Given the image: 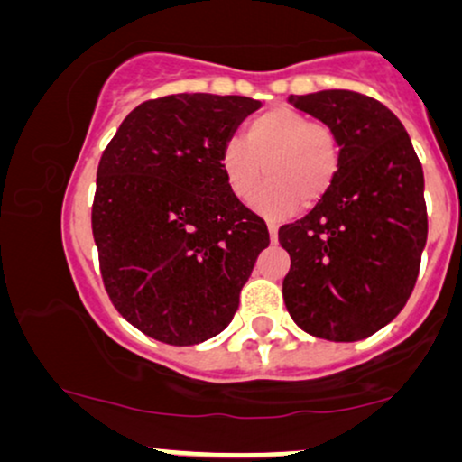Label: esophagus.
<instances>
[{"label": "esophagus", "mask_w": 462, "mask_h": 462, "mask_svg": "<svg viewBox=\"0 0 462 462\" xmlns=\"http://www.w3.org/2000/svg\"><path fill=\"white\" fill-rule=\"evenodd\" d=\"M268 232H270V238H272V243H276V238H278V224L276 222H268Z\"/></svg>", "instance_id": "obj_1"}]
</instances>
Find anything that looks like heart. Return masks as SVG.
<instances>
[{
  "mask_svg": "<svg viewBox=\"0 0 462 462\" xmlns=\"http://www.w3.org/2000/svg\"><path fill=\"white\" fill-rule=\"evenodd\" d=\"M219 167L230 192L243 203L268 175L255 209L282 217L301 203L311 207L327 197L341 167V140L328 123L311 121L291 106H272L246 123L245 142H226Z\"/></svg>",
  "mask_w": 462,
  "mask_h": 462,
  "instance_id": "1",
  "label": "heart"
}]
</instances>
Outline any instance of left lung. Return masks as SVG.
<instances>
[{
	"instance_id": "1",
	"label": "left lung",
	"mask_w": 462,
	"mask_h": 462,
	"mask_svg": "<svg viewBox=\"0 0 462 462\" xmlns=\"http://www.w3.org/2000/svg\"><path fill=\"white\" fill-rule=\"evenodd\" d=\"M335 127L341 167L308 216L278 230L291 270L282 297L297 327L360 341L392 322L417 282L427 243L423 167L387 106L349 89L291 96Z\"/></svg>"
}]
</instances>
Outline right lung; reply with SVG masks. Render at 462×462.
Listing matches in <instances>:
<instances>
[{
  "label": "right lung",
  "instance_id": "obj_1",
  "mask_svg": "<svg viewBox=\"0 0 462 462\" xmlns=\"http://www.w3.org/2000/svg\"><path fill=\"white\" fill-rule=\"evenodd\" d=\"M262 102L173 94L135 106L104 148L92 205L104 289L169 346L228 327L268 226L226 184L219 152Z\"/></svg>",
  "mask_w": 462,
  "mask_h": 462
}]
</instances>
